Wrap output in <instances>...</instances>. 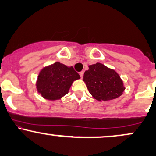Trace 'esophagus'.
<instances>
[{"label": "esophagus", "mask_w": 156, "mask_h": 156, "mask_svg": "<svg viewBox=\"0 0 156 156\" xmlns=\"http://www.w3.org/2000/svg\"><path fill=\"white\" fill-rule=\"evenodd\" d=\"M83 73H84V72L83 71H81V72H80V78H83Z\"/></svg>", "instance_id": "obj_1"}]
</instances>
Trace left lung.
Instances as JSON below:
<instances>
[{
    "label": "left lung",
    "instance_id": "obj_1",
    "mask_svg": "<svg viewBox=\"0 0 156 156\" xmlns=\"http://www.w3.org/2000/svg\"><path fill=\"white\" fill-rule=\"evenodd\" d=\"M83 81L90 94L99 101L116 99L125 90L119 75L101 63L89 66L84 73Z\"/></svg>",
    "mask_w": 156,
    "mask_h": 156
}]
</instances>
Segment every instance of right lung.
Returning <instances> with one entry per match:
<instances>
[{
	"label": "right lung",
	"instance_id": "add662e5",
	"mask_svg": "<svg viewBox=\"0 0 156 156\" xmlns=\"http://www.w3.org/2000/svg\"><path fill=\"white\" fill-rule=\"evenodd\" d=\"M80 78L79 74L73 67H67L60 62H55L40 71L37 89L45 99L59 100L67 94L73 82Z\"/></svg>",
	"mask_w": 156,
	"mask_h": 156
}]
</instances>
